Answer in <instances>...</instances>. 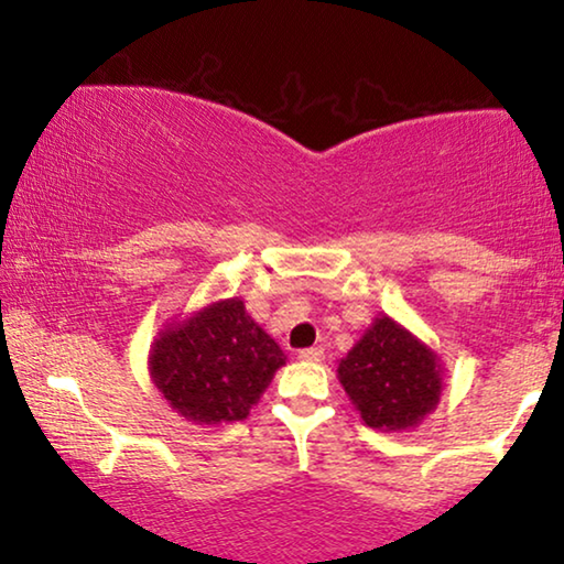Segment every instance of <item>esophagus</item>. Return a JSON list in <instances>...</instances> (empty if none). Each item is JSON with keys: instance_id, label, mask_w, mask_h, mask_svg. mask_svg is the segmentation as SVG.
Returning <instances> with one entry per match:
<instances>
[{"instance_id": "34e87169", "label": "esophagus", "mask_w": 564, "mask_h": 564, "mask_svg": "<svg viewBox=\"0 0 564 564\" xmlns=\"http://www.w3.org/2000/svg\"><path fill=\"white\" fill-rule=\"evenodd\" d=\"M301 360H311V362H321L323 358H326V352H323V348H303L299 352Z\"/></svg>"}]
</instances>
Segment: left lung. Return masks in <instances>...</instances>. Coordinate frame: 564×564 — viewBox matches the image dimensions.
Segmentation results:
<instances>
[{"label":"left lung","mask_w":564,"mask_h":564,"mask_svg":"<svg viewBox=\"0 0 564 564\" xmlns=\"http://www.w3.org/2000/svg\"><path fill=\"white\" fill-rule=\"evenodd\" d=\"M338 378L360 417L378 431H403L441 400L435 356L400 328L378 318L338 366Z\"/></svg>","instance_id":"1"}]
</instances>
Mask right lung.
Instances as JSON below:
<instances>
[{
  "instance_id": "obj_1",
  "label": "right lung",
  "mask_w": 564,
  "mask_h": 564,
  "mask_svg": "<svg viewBox=\"0 0 564 564\" xmlns=\"http://www.w3.org/2000/svg\"><path fill=\"white\" fill-rule=\"evenodd\" d=\"M285 362L241 301H224L166 330L151 350V378L169 405L194 423H234Z\"/></svg>"
}]
</instances>
